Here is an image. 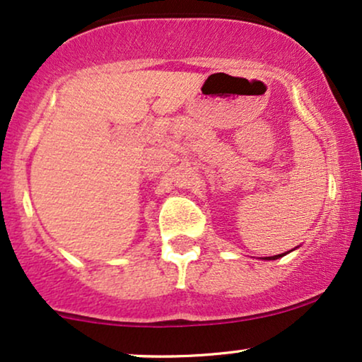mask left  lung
<instances>
[{"label": "left lung", "instance_id": "left-lung-1", "mask_svg": "<svg viewBox=\"0 0 362 362\" xmlns=\"http://www.w3.org/2000/svg\"><path fill=\"white\" fill-rule=\"evenodd\" d=\"M279 257H282V255L279 254V255H274V257H269V259H279Z\"/></svg>", "mask_w": 362, "mask_h": 362}]
</instances>
